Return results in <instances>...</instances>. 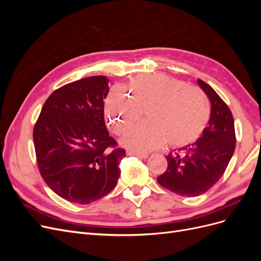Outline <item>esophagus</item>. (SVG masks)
<instances>
[{
    "instance_id": "34e87169",
    "label": "esophagus",
    "mask_w": 261,
    "mask_h": 261,
    "mask_svg": "<svg viewBox=\"0 0 261 261\" xmlns=\"http://www.w3.org/2000/svg\"><path fill=\"white\" fill-rule=\"evenodd\" d=\"M127 155H136L139 159H147L148 153H143V152H138V151H133V150H129V151L126 152Z\"/></svg>"
}]
</instances>
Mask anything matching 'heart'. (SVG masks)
I'll use <instances>...</instances> for the list:
<instances>
[{"label":"heart","instance_id":"obj_1","mask_svg":"<svg viewBox=\"0 0 261 261\" xmlns=\"http://www.w3.org/2000/svg\"><path fill=\"white\" fill-rule=\"evenodd\" d=\"M114 89L106 100L110 128L122 135L143 111L147 120L129 129L122 144L136 151H149L168 143L171 148L191 146L198 140L210 121L211 106L200 89L167 74L140 75Z\"/></svg>","mask_w":261,"mask_h":261}]
</instances>
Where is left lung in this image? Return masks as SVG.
I'll return each mask as SVG.
<instances>
[{
	"label": "left lung",
	"instance_id": "obj_1",
	"mask_svg": "<svg viewBox=\"0 0 261 261\" xmlns=\"http://www.w3.org/2000/svg\"><path fill=\"white\" fill-rule=\"evenodd\" d=\"M198 85L211 102V115L201 137L179 153L167 155L168 169L156 180L179 196H199L223 175L234 153L236 137L231 110L219 94L201 80Z\"/></svg>",
	"mask_w": 261,
	"mask_h": 261
}]
</instances>
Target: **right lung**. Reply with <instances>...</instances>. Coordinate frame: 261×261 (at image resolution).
Segmentation results:
<instances>
[{
	"mask_svg": "<svg viewBox=\"0 0 261 261\" xmlns=\"http://www.w3.org/2000/svg\"><path fill=\"white\" fill-rule=\"evenodd\" d=\"M106 76L64 85L46 99L34 127L39 171L63 199L88 204L116 186L125 150L105 123Z\"/></svg>",
	"mask_w": 261,
	"mask_h": 261,
	"instance_id": "right-lung-1",
	"label": "right lung"
}]
</instances>
